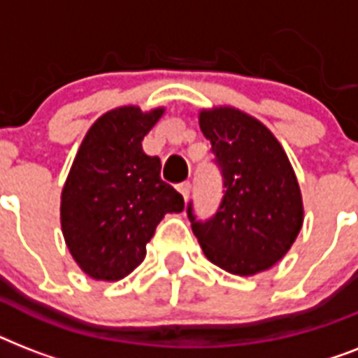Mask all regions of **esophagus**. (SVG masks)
Returning a JSON list of instances; mask_svg holds the SVG:
<instances>
[{"instance_id":"esophagus-1","label":"esophagus","mask_w":358,"mask_h":358,"mask_svg":"<svg viewBox=\"0 0 358 358\" xmlns=\"http://www.w3.org/2000/svg\"><path fill=\"white\" fill-rule=\"evenodd\" d=\"M178 191L182 193V196H184L185 201H187V196H189V191H191L189 182H182V184H178Z\"/></svg>"}]
</instances>
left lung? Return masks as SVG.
Here are the masks:
<instances>
[{"instance_id":"1","label":"left lung","mask_w":358,"mask_h":358,"mask_svg":"<svg viewBox=\"0 0 358 358\" xmlns=\"http://www.w3.org/2000/svg\"><path fill=\"white\" fill-rule=\"evenodd\" d=\"M199 124L223 173L217 213L191 229L204 256L224 271L250 277L282 260L303 227V196L282 145L266 124L230 106L202 109Z\"/></svg>"}]
</instances>
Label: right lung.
<instances>
[{"mask_svg": "<svg viewBox=\"0 0 358 358\" xmlns=\"http://www.w3.org/2000/svg\"><path fill=\"white\" fill-rule=\"evenodd\" d=\"M165 108L122 106L103 113L81 141L61 193V229L85 275L115 282L146 256L165 213L184 210V196L163 182L162 162L143 139Z\"/></svg>", "mask_w": 358, "mask_h": 358, "instance_id": "obj_1", "label": "right lung"}]
</instances>
